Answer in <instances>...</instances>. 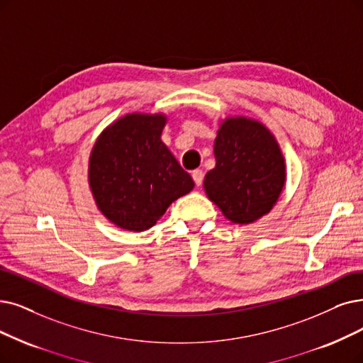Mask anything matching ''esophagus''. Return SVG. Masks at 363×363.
<instances>
[{
    "label": "esophagus",
    "instance_id": "1",
    "mask_svg": "<svg viewBox=\"0 0 363 363\" xmlns=\"http://www.w3.org/2000/svg\"><path fill=\"white\" fill-rule=\"evenodd\" d=\"M192 177H194V182L196 186H201L202 182H204V172H202V169H195L192 172Z\"/></svg>",
    "mask_w": 363,
    "mask_h": 363
}]
</instances>
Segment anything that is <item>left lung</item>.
Listing matches in <instances>:
<instances>
[{
  "instance_id": "8db88e82",
  "label": "left lung",
  "mask_w": 363,
  "mask_h": 363,
  "mask_svg": "<svg viewBox=\"0 0 363 363\" xmlns=\"http://www.w3.org/2000/svg\"><path fill=\"white\" fill-rule=\"evenodd\" d=\"M214 156L204 189L226 219L247 225L269 213L283 191L286 165L268 129L252 119L229 118L217 131Z\"/></svg>"
}]
</instances>
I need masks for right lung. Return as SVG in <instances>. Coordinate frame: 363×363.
<instances>
[{"instance_id":"1","label":"right lung","mask_w":363,"mask_h":363,"mask_svg":"<svg viewBox=\"0 0 363 363\" xmlns=\"http://www.w3.org/2000/svg\"><path fill=\"white\" fill-rule=\"evenodd\" d=\"M164 114H126L99 135L89 159L98 208L128 230H146L194 180L162 143Z\"/></svg>"}]
</instances>
